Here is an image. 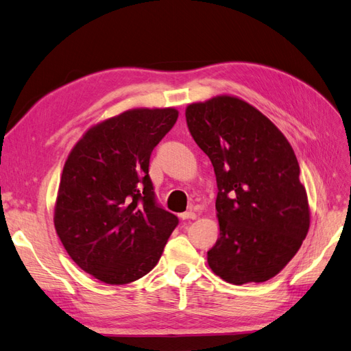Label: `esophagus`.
I'll list each match as a JSON object with an SVG mask.
<instances>
[{
	"mask_svg": "<svg viewBox=\"0 0 351 351\" xmlns=\"http://www.w3.org/2000/svg\"><path fill=\"white\" fill-rule=\"evenodd\" d=\"M195 214L193 213V211H189V213H182V214H180V218L181 219H195Z\"/></svg>",
	"mask_w": 351,
	"mask_h": 351,
	"instance_id": "obj_1",
	"label": "esophagus"
}]
</instances>
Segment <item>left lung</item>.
I'll return each instance as SVG.
<instances>
[{
    "label": "left lung",
    "mask_w": 351,
    "mask_h": 351,
    "mask_svg": "<svg viewBox=\"0 0 351 351\" xmlns=\"http://www.w3.org/2000/svg\"><path fill=\"white\" fill-rule=\"evenodd\" d=\"M185 120L217 177L219 238L208 251L210 267L234 285L274 278L311 223L292 146L269 119L232 96L193 103Z\"/></svg>",
    "instance_id": "obj_1"
}]
</instances>
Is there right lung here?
I'll use <instances>...</instances> for the list:
<instances>
[{"label":"right lung","mask_w":351,"mask_h":351,"mask_svg":"<svg viewBox=\"0 0 351 351\" xmlns=\"http://www.w3.org/2000/svg\"><path fill=\"white\" fill-rule=\"evenodd\" d=\"M176 109H133L89 129L71 152L55 205V230L86 274L126 285L157 265L178 218L157 202L150 157Z\"/></svg>","instance_id":"1"}]
</instances>
